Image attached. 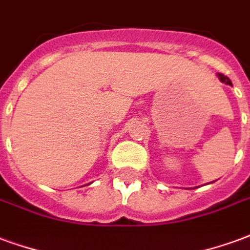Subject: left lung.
I'll return each instance as SVG.
<instances>
[{"label":"left lung","instance_id":"8db88e82","mask_svg":"<svg viewBox=\"0 0 250 250\" xmlns=\"http://www.w3.org/2000/svg\"><path fill=\"white\" fill-rule=\"evenodd\" d=\"M217 77H219L220 82L225 83V84H229V86H232V82H230V79L228 78V77H225V75H223V74L217 73Z\"/></svg>","mask_w":250,"mask_h":250}]
</instances>
